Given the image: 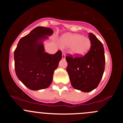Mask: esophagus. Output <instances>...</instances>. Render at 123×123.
Segmentation results:
<instances>
[{
    "mask_svg": "<svg viewBox=\"0 0 123 123\" xmlns=\"http://www.w3.org/2000/svg\"><path fill=\"white\" fill-rule=\"evenodd\" d=\"M65 57H66V55L64 53H62V58L63 59H65Z\"/></svg>",
    "mask_w": 123,
    "mask_h": 123,
    "instance_id": "34e87169",
    "label": "esophagus"
}]
</instances>
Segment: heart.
I'll return each instance as SVG.
<instances>
[{"instance_id":"obj_1","label":"heart","mask_w":123,"mask_h":123,"mask_svg":"<svg viewBox=\"0 0 123 123\" xmlns=\"http://www.w3.org/2000/svg\"><path fill=\"white\" fill-rule=\"evenodd\" d=\"M59 43L64 48L71 47V54L77 56L86 55L91 47V40L79 34H65L60 39Z\"/></svg>"}]
</instances>
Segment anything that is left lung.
Returning <instances> with one entry per match:
<instances>
[{
	"mask_svg": "<svg viewBox=\"0 0 123 123\" xmlns=\"http://www.w3.org/2000/svg\"><path fill=\"white\" fill-rule=\"evenodd\" d=\"M91 49L81 57L66 56L67 71L75 89L89 92L99 84L105 69V58L102 42L92 33L89 34Z\"/></svg>",
	"mask_w": 123,
	"mask_h": 123,
	"instance_id": "1",
	"label": "left lung"
}]
</instances>
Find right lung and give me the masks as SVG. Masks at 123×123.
Listing matches in <instances>:
<instances>
[{
	"label": "right lung",
	"mask_w": 123,
	"mask_h": 123,
	"mask_svg": "<svg viewBox=\"0 0 123 123\" xmlns=\"http://www.w3.org/2000/svg\"><path fill=\"white\" fill-rule=\"evenodd\" d=\"M53 32L50 28L36 27L19 40L14 52L16 74L25 86L32 91L50 86L54 71L62 58L60 50L54 55L45 52L44 41Z\"/></svg>",
	"instance_id": "obj_1"
}]
</instances>
